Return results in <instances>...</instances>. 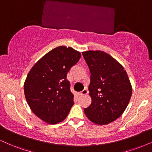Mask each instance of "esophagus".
I'll return each instance as SVG.
<instances>
[{"instance_id":"34e87169","label":"esophagus","mask_w":152,"mask_h":152,"mask_svg":"<svg viewBox=\"0 0 152 152\" xmlns=\"http://www.w3.org/2000/svg\"><path fill=\"white\" fill-rule=\"evenodd\" d=\"M88 94V90L87 89H83L82 91L80 93V95L82 96V95H86V94Z\"/></svg>"}]
</instances>
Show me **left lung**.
Wrapping results in <instances>:
<instances>
[{
  "label": "left lung",
  "mask_w": 152,
  "mask_h": 152,
  "mask_svg": "<svg viewBox=\"0 0 152 152\" xmlns=\"http://www.w3.org/2000/svg\"><path fill=\"white\" fill-rule=\"evenodd\" d=\"M91 72L88 86L91 104L84 114L93 123L105 125L115 121L129 103L132 86L124 68L102 50L82 52Z\"/></svg>",
  "instance_id": "obj_1"
}]
</instances>
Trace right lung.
Returning a JSON list of instances; mask_svg holds the SVG:
<instances>
[{
	"instance_id": "right-lung-1",
	"label": "right lung",
	"mask_w": 152,
	"mask_h": 152,
	"mask_svg": "<svg viewBox=\"0 0 152 152\" xmlns=\"http://www.w3.org/2000/svg\"><path fill=\"white\" fill-rule=\"evenodd\" d=\"M81 53L58 46L35 64L24 82V94L34 114L49 124L64 121L74 105L67 74L79 61Z\"/></svg>"
}]
</instances>
